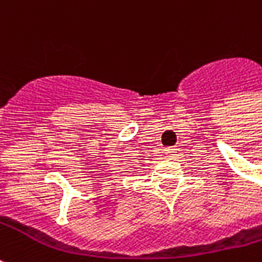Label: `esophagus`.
Wrapping results in <instances>:
<instances>
[{"instance_id": "34e87169", "label": "esophagus", "mask_w": 262, "mask_h": 262, "mask_svg": "<svg viewBox=\"0 0 262 262\" xmlns=\"http://www.w3.org/2000/svg\"><path fill=\"white\" fill-rule=\"evenodd\" d=\"M165 152L168 154V156H173L176 152V148H173V147H168V148H165Z\"/></svg>"}]
</instances>
